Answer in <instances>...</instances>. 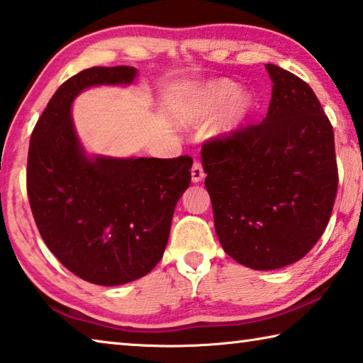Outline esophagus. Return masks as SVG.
<instances>
[{"instance_id":"esophagus-1","label":"esophagus","mask_w":363,"mask_h":363,"mask_svg":"<svg viewBox=\"0 0 363 363\" xmlns=\"http://www.w3.org/2000/svg\"><path fill=\"white\" fill-rule=\"evenodd\" d=\"M190 173H192V182H200L203 177H204V171H203V167L200 162H195L192 164V169H190Z\"/></svg>"}]
</instances>
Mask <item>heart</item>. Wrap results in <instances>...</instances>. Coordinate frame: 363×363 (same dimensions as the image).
I'll return each instance as SVG.
<instances>
[{
    "label": "heart",
    "mask_w": 363,
    "mask_h": 363,
    "mask_svg": "<svg viewBox=\"0 0 363 363\" xmlns=\"http://www.w3.org/2000/svg\"><path fill=\"white\" fill-rule=\"evenodd\" d=\"M255 100L247 90L228 79H213L190 89L177 103V116L184 125H196L214 117L211 131L214 136L228 138L245 127L254 113Z\"/></svg>",
    "instance_id": "heart-1"
}]
</instances>
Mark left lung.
Masks as SVG:
<instances>
[{
	"label": "left lung",
	"mask_w": 363,
	"mask_h": 363,
	"mask_svg": "<svg viewBox=\"0 0 363 363\" xmlns=\"http://www.w3.org/2000/svg\"><path fill=\"white\" fill-rule=\"evenodd\" d=\"M267 117L201 147L204 186L223 250L260 272L303 259L324 233L338 190L333 128L313 89L265 65Z\"/></svg>",
	"instance_id": "1"
}]
</instances>
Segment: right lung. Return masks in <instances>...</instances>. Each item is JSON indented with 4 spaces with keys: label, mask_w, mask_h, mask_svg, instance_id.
Instances as JSON below:
<instances>
[{
    "label": "right lung",
    "mask_w": 363,
    "mask_h": 363,
    "mask_svg": "<svg viewBox=\"0 0 363 363\" xmlns=\"http://www.w3.org/2000/svg\"><path fill=\"white\" fill-rule=\"evenodd\" d=\"M136 76L133 67L77 72L50 98L30 140L26 190L39 233L63 267L98 286L152 272L190 186L189 155H89L79 140L71 117L76 96L96 85H130Z\"/></svg>",
    "instance_id": "1"
}]
</instances>
